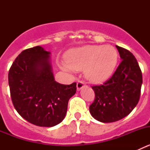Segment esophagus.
<instances>
[{"instance_id":"esophagus-1","label":"esophagus","mask_w":150,"mask_h":150,"mask_svg":"<svg viewBox=\"0 0 150 150\" xmlns=\"http://www.w3.org/2000/svg\"><path fill=\"white\" fill-rule=\"evenodd\" d=\"M85 86H86V83L82 81V80H79V81H77V83H76V88H77L78 90H80L82 88H83Z\"/></svg>"}]
</instances>
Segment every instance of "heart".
<instances>
[{
  "mask_svg": "<svg viewBox=\"0 0 150 150\" xmlns=\"http://www.w3.org/2000/svg\"><path fill=\"white\" fill-rule=\"evenodd\" d=\"M67 62L62 64L66 71H84L86 77L95 83L111 76L118 62V52L111 45H88L67 52Z\"/></svg>",
  "mask_w": 150,
  "mask_h": 150,
  "instance_id": "heart-1",
  "label": "heart"
}]
</instances>
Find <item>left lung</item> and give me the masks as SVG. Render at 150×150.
<instances>
[{
  "label": "left lung",
  "mask_w": 150,
  "mask_h": 150,
  "mask_svg": "<svg viewBox=\"0 0 150 150\" xmlns=\"http://www.w3.org/2000/svg\"><path fill=\"white\" fill-rule=\"evenodd\" d=\"M122 62L112 76L102 85L91 86L95 100L90 113L101 122H113L128 116L138 103L143 83L137 59L128 50L116 46Z\"/></svg>",
  "instance_id": "left-lung-1"
}]
</instances>
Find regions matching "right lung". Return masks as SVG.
<instances>
[{
	"mask_svg": "<svg viewBox=\"0 0 150 150\" xmlns=\"http://www.w3.org/2000/svg\"><path fill=\"white\" fill-rule=\"evenodd\" d=\"M50 54L39 46L23 50L8 74L15 109L25 120L40 127L60 123L65 117L69 99L76 91V83L63 85L55 81Z\"/></svg>",
	"mask_w": 150,
	"mask_h": 150,
	"instance_id": "1",
	"label": "right lung"
}]
</instances>
